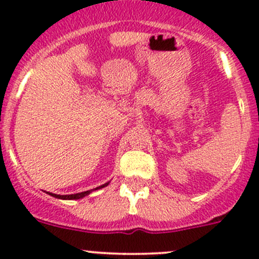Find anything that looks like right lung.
Here are the masks:
<instances>
[{
	"label": "right lung",
	"mask_w": 259,
	"mask_h": 259,
	"mask_svg": "<svg viewBox=\"0 0 259 259\" xmlns=\"http://www.w3.org/2000/svg\"><path fill=\"white\" fill-rule=\"evenodd\" d=\"M106 185H108V183L104 185H101V187L96 188V189H100V188L106 187ZM90 193H91V190H88V192H82V193H77V194H69V195H57V194H52V193H49V194L52 195V197H55V198H60V199H80V198L85 197V195L90 194Z\"/></svg>",
	"instance_id": "obj_1"
}]
</instances>
